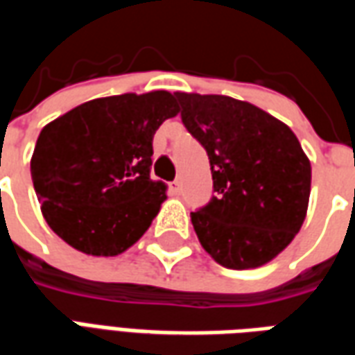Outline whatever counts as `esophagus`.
Here are the masks:
<instances>
[{
  "label": "esophagus",
  "mask_w": 355,
  "mask_h": 355,
  "mask_svg": "<svg viewBox=\"0 0 355 355\" xmlns=\"http://www.w3.org/2000/svg\"><path fill=\"white\" fill-rule=\"evenodd\" d=\"M169 188H171V192L177 193V196L182 192V184H180V180H173V182L169 184Z\"/></svg>",
  "instance_id": "34e87169"
}]
</instances>
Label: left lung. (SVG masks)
I'll return each mask as SVG.
<instances>
[{"mask_svg": "<svg viewBox=\"0 0 355 355\" xmlns=\"http://www.w3.org/2000/svg\"><path fill=\"white\" fill-rule=\"evenodd\" d=\"M182 123L205 148L213 192L190 213L218 264L257 268L282 253L304 223L312 167L289 127L223 94L175 93Z\"/></svg>", "mask_w": 355, "mask_h": 355, "instance_id": "left-lung-1", "label": "left lung"}]
</instances>
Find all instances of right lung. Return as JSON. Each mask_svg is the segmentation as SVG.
Wrapping results in <instances>:
<instances>
[{"mask_svg":"<svg viewBox=\"0 0 355 355\" xmlns=\"http://www.w3.org/2000/svg\"><path fill=\"white\" fill-rule=\"evenodd\" d=\"M177 114L167 91L127 93L83 102L45 125L30 171L51 230L94 257L137 243L167 198L150 178L152 140Z\"/></svg>","mask_w":355,"mask_h":355,"instance_id":"obj_1","label":"right lung"}]
</instances>
